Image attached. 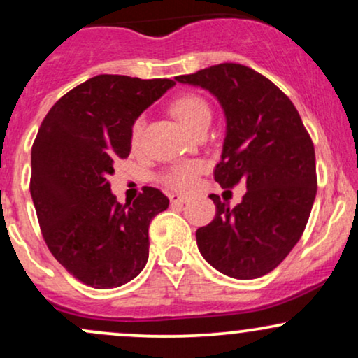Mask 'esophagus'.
I'll use <instances>...</instances> for the list:
<instances>
[{
    "label": "esophagus",
    "instance_id": "obj_1",
    "mask_svg": "<svg viewBox=\"0 0 358 358\" xmlns=\"http://www.w3.org/2000/svg\"><path fill=\"white\" fill-rule=\"evenodd\" d=\"M187 202H188V199L185 195H178V193H170V203L171 205H183Z\"/></svg>",
    "mask_w": 358,
    "mask_h": 358
}]
</instances>
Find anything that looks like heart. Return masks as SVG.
<instances>
[{"label": "heart", "mask_w": 358, "mask_h": 358, "mask_svg": "<svg viewBox=\"0 0 358 358\" xmlns=\"http://www.w3.org/2000/svg\"><path fill=\"white\" fill-rule=\"evenodd\" d=\"M171 113L185 127L195 133L200 126L207 124L210 121V106L202 96L193 92L180 94L170 102ZM143 133H145V119H134L131 126V145L138 148L143 141ZM203 163L199 159H190V162L176 163L171 168H168L162 175V182L171 190L187 192L193 188L196 182V176L202 173Z\"/></svg>", "instance_id": "1"}]
</instances>
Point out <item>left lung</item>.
Here are the masks:
<instances>
[{
  "label": "left lung",
  "instance_id": "left-lung-1",
  "mask_svg": "<svg viewBox=\"0 0 358 358\" xmlns=\"http://www.w3.org/2000/svg\"><path fill=\"white\" fill-rule=\"evenodd\" d=\"M219 99L227 119L213 178L222 188L245 182L231 208L210 195L215 219L196 231L208 264L225 276L254 279L281 264L305 232L316 195L315 146L289 97L241 64H219L175 77Z\"/></svg>",
  "mask_w": 358,
  "mask_h": 358
}]
</instances>
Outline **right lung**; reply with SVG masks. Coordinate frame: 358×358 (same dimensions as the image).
<instances>
[{"instance_id": "right-lung-1", "label": "right lung", "mask_w": 358, "mask_h": 358, "mask_svg": "<svg viewBox=\"0 0 358 358\" xmlns=\"http://www.w3.org/2000/svg\"><path fill=\"white\" fill-rule=\"evenodd\" d=\"M171 85L102 73L62 96L40 126L30 178L36 217L53 257L84 285L122 286L146 266L150 222L170 200L145 187L119 203L109 175L129 156L134 119Z\"/></svg>"}]
</instances>
